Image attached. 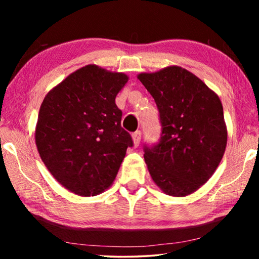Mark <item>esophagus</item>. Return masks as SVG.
<instances>
[{
	"mask_svg": "<svg viewBox=\"0 0 259 259\" xmlns=\"http://www.w3.org/2000/svg\"><path fill=\"white\" fill-rule=\"evenodd\" d=\"M140 138H142V131L140 130H137L136 133L133 134V140H134V145L137 147L139 146L140 144Z\"/></svg>",
	"mask_w": 259,
	"mask_h": 259,
	"instance_id": "obj_1",
	"label": "esophagus"
}]
</instances>
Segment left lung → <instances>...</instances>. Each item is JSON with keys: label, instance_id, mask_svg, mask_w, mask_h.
I'll use <instances>...</instances> for the list:
<instances>
[{"label": "left lung", "instance_id": "1", "mask_svg": "<svg viewBox=\"0 0 259 259\" xmlns=\"http://www.w3.org/2000/svg\"><path fill=\"white\" fill-rule=\"evenodd\" d=\"M137 77L154 98L162 126L159 143L144 146L151 177L165 194H192L212 176L225 153L227 130L221 99L179 66Z\"/></svg>", "mask_w": 259, "mask_h": 259}]
</instances>
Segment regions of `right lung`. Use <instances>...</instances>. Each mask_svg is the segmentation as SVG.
<instances>
[{"instance_id":"obj_1","label":"right lung","mask_w":259,"mask_h":259,"mask_svg":"<svg viewBox=\"0 0 259 259\" xmlns=\"http://www.w3.org/2000/svg\"><path fill=\"white\" fill-rule=\"evenodd\" d=\"M128 80L123 73L87 65L43 99L35 129L37 151L57 182L77 195L107 190L134 145L115 104Z\"/></svg>"}]
</instances>
